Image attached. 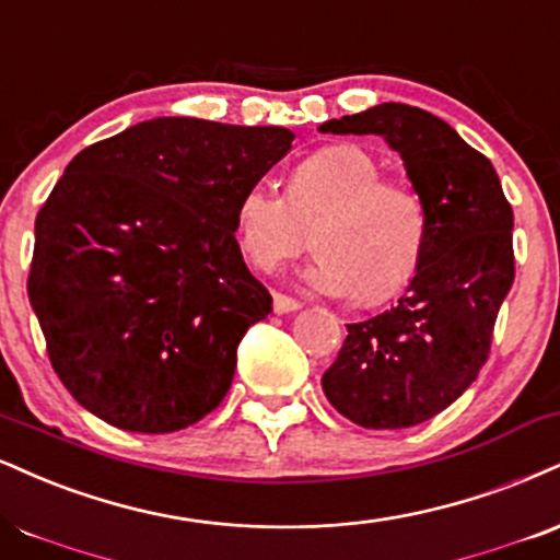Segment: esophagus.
<instances>
[{
	"instance_id": "esophagus-1",
	"label": "esophagus",
	"mask_w": 560,
	"mask_h": 560,
	"mask_svg": "<svg viewBox=\"0 0 560 560\" xmlns=\"http://www.w3.org/2000/svg\"><path fill=\"white\" fill-rule=\"evenodd\" d=\"M300 307H302V302H298L294 298H287V294H281V292H273V310L279 315L294 313V310H300Z\"/></svg>"
}]
</instances>
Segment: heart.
I'll list each match as a JSON object with an SVG mask.
<instances>
[{
  "mask_svg": "<svg viewBox=\"0 0 560 560\" xmlns=\"http://www.w3.org/2000/svg\"><path fill=\"white\" fill-rule=\"evenodd\" d=\"M313 229L315 258L305 281L323 294L378 305L399 294L428 247V211L404 182L383 179L365 148L328 145L294 166L287 195L253 182L234 208V234L247 262L271 271L292 258Z\"/></svg>",
  "mask_w": 560,
  "mask_h": 560,
  "instance_id": "b5f03b06",
  "label": "heart"
}]
</instances>
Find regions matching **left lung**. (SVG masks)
Listing matches in <instances>:
<instances>
[{
  "label": "left lung",
  "mask_w": 560,
  "mask_h": 560,
  "mask_svg": "<svg viewBox=\"0 0 560 560\" xmlns=\"http://www.w3.org/2000/svg\"><path fill=\"white\" fill-rule=\"evenodd\" d=\"M334 135H378L428 211V247L394 307L349 323L323 394L360 428L430 420L472 386L514 284V213L488 159L448 122L409 104L328 119Z\"/></svg>",
  "instance_id": "obj_1"
}]
</instances>
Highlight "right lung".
<instances>
[{
    "label": "right lung",
    "mask_w": 560,
    "mask_h": 560,
    "mask_svg": "<svg viewBox=\"0 0 560 560\" xmlns=\"http://www.w3.org/2000/svg\"><path fill=\"white\" fill-rule=\"evenodd\" d=\"M292 140L156 117L67 164L36 215L28 298L80 407L130 433H174L219 407L242 336L271 313L234 208Z\"/></svg>",
    "instance_id": "add662e5"
}]
</instances>
